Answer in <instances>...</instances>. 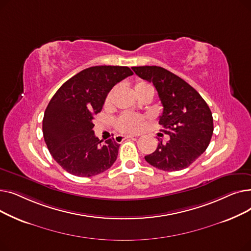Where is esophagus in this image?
<instances>
[{
	"instance_id": "obj_1",
	"label": "esophagus",
	"mask_w": 251,
	"mask_h": 251,
	"mask_svg": "<svg viewBox=\"0 0 251 251\" xmlns=\"http://www.w3.org/2000/svg\"><path fill=\"white\" fill-rule=\"evenodd\" d=\"M133 137H135V136H134V135H117V136H115V140H116L117 142H122V141L125 140V139L133 138Z\"/></svg>"
}]
</instances>
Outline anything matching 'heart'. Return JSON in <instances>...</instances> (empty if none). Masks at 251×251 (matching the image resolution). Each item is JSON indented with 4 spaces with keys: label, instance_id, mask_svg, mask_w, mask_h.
I'll use <instances>...</instances> for the list:
<instances>
[{
    "label": "heart",
    "instance_id": "1",
    "mask_svg": "<svg viewBox=\"0 0 251 251\" xmlns=\"http://www.w3.org/2000/svg\"><path fill=\"white\" fill-rule=\"evenodd\" d=\"M150 90H153L152 86L146 82V81H142L139 80L135 83L134 85V91H135V95L138 97L144 92L150 91ZM116 88H113L105 98L104 100V105L105 107H110L112 104L113 99L116 95ZM144 125V117L141 115H137V114H123L121 117H119V119L116 122V127L119 131H121V132H125V133H135L140 131L143 128Z\"/></svg>",
    "mask_w": 251,
    "mask_h": 251
}]
</instances>
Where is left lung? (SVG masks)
Masks as SVG:
<instances>
[{
  "instance_id": "1",
  "label": "left lung",
  "mask_w": 251,
  "mask_h": 251,
  "mask_svg": "<svg viewBox=\"0 0 251 251\" xmlns=\"http://www.w3.org/2000/svg\"><path fill=\"white\" fill-rule=\"evenodd\" d=\"M132 69L154 85L164 108L159 124L170 136L144 159L169 172L187 168L205 151L213 136V115L207 103L191 85L165 68L139 66Z\"/></svg>"
}]
</instances>
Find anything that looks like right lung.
Wrapping results in <instances>:
<instances>
[{
    "instance_id": "1",
    "label": "right lung",
    "mask_w": 251,
    "mask_h": 251,
    "mask_svg": "<svg viewBox=\"0 0 251 251\" xmlns=\"http://www.w3.org/2000/svg\"><path fill=\"white\" fill-rule=\"evenodd\" d=\"M132 74L126 66H95L71 77L50 100L44 138L51 156L68 173L91 177L117 160L120 144L114 138L101 143L92 130L94 119L113 86Z\"/></svg>"
}]
</instances>
